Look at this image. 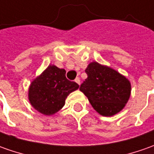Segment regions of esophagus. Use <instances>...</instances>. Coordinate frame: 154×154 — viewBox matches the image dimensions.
<instances>
[{"mask_svg":"<svg viewBox=\"0 0 154 154\" xmlns=\"http://www.w3.org/2000/svg\"><path fill=\"white\" fill-rule=\"evenodd\" d=\"M75 82H77L78 85H80V78H79V77H77V78L75 79Z\"/></svg>","mask_w":154,"mask_h":154,"instance_id":"1","label":"esophagus"}]
</instances>
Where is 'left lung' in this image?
<instances>
[{
  "label": "left lung",
  "mask_w": 154,
  "mask_h": 154,
  "mask_svg": "<svg viewBox=\"0 0 154 154\" xmlns=\"http://www.w3.org/2000/svg\"><path fill=\"white\" fill-rule=\"evenodd\" d=\"M85 72L88 77L79 89L93 108L103 116L120 112L131 95L130 82L116 71L98 62L89 64Z\"/></svg>",
  "instance_id": "obj_1"
}]
</instances>
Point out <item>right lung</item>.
Returning <instances> with one entry per match:
<instances>
[{
    "instance_id": "add662e5",
    "label": "right lung",
    "mask_w": 154,
    "mask_h": 154,
    "mask_svg": "<svg viewBox=\"0 0 154 154\" xmlns=\"http://www.w3.org/2000/svg\"><path fill=\"white\" fill-rule=\"evenodd\" d=\"M79 85L69 81L66 71L55 66H49L29 88V99L36 110L45 116L59 111L65 104L69 94L77 90Z\"/></svg>"
}]
</instances>
